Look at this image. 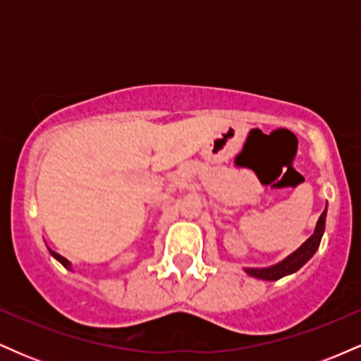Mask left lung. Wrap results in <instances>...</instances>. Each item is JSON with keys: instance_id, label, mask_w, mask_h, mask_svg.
I'll return each mask as SVG.
<instances>
[{"instance_id": "8db88e82", "label": "left lung", "mask_w": 361, "mask_h": 361, "mask_svg": "<svg viewBox=\"0 0 361 361\" xmlns=\"http://www.w3.org/2000/svg\"><path fill=\"white\" fill-rule=\"evenodd\" d=\"M324 227H326V209L324 212L321 214V217H319L314 234L310 235L307 241L302 244L299 250L292 252L287 259H283L281 263L275 264V267L271 268H246V273L247 275L255 276V279H261V280H279L281 276L297 271L299 268L304 267V264L312 258L314 252L317 251L319 243H321L322 234H324Z\"/></svg>"}]
</instances>
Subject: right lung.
I'll return each mask as SVG.
<instances>
[{"mask_svg":"<svg viewBox=\"0 0 361 361\" xmlns=\"http://www.w3.org/2000/svg\"><path fill=\"white\" fill-rule=\"evenodd\" d=\"M49 251H51V255L54 256V258H56L57 261H61V263H62V267H66V268H69V270H71V264H69V261H68V259H66V258H62L61 255H57V252H54L52 250H49Z\"/></svg>","mask_w":361,"mask_h":361,"instance_id":"1","label":"right lung"}]
</instances>
